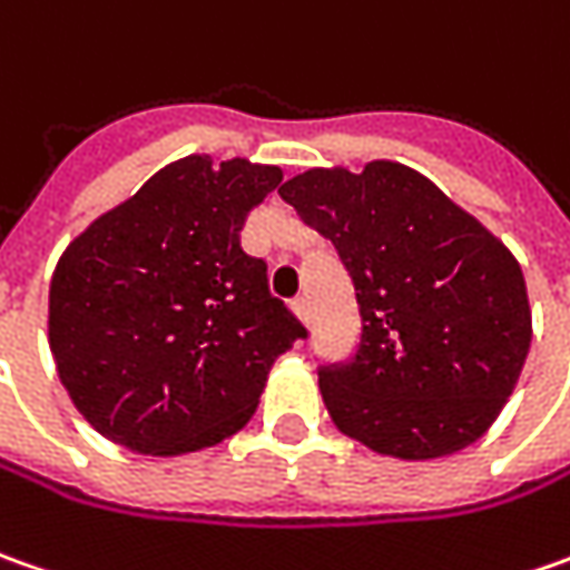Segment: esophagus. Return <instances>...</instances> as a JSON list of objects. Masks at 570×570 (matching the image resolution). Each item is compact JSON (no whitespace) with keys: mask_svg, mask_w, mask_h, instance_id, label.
I'll return each instance as SVG.
<instances>
[{"mask_svg":"<svg viewBox=\"0 0 570 570\" xmlns=\"http://www.w3.org/2000/svg\"><path fill=\"white\" fill-rule=\"evenodd\" d=\"M292 311H294V316H297V320L304 323V326L311 323V304H307V297H294Z\"/></svg>","mask_w":570,"mask_h":570,"instance_id":"1","label":"esophagus"}]
</instances>
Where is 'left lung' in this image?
I'll return each instance as SVG.
<instances>
[{"instance_id":"left-lung-1","label":"left lung","mask_w":570,"mask_h":570,"mask_svg":"<svg viewBox=\"0 0 570 570\" xmlns=\"http://www.w3.org/2000/svg\"><path fill=\"white\" fill-rule=\"evenodd\" d=\"M354 282L361 347L320 370L332 423L376 454L433 461L502 414L533 326L521 263L426 175L373 159L278 187Z\"/></svg>"}]
</instances>
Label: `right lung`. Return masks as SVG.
Returning <instances> with one entry per match:
<instances>
[{
    "mask_svg": "<svg viewBox=\"0 0 570 570\" xmlns=\"http://www.w3.org/2000/svg\"><path fill=\"white\" fill-rule=\"evenodd\" d=\"M278 166L185 156L65 247L49 282V351L83 420L137 454L235 436L278 354L307 330L240 247Z\"/></svg>",
    "mask_w": 570,
    "mask_h": 570,
    "instance_id": "obj_1",
    "label": "right lung"
}]
</instances>
